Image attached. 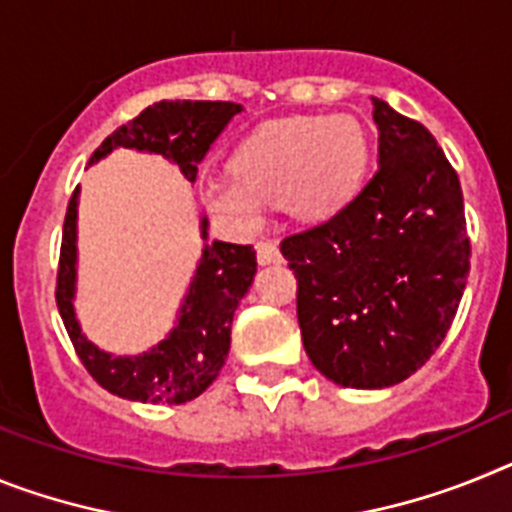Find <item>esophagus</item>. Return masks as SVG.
Wrapping results in <instances>:
<instances>
[{
	"label": "esophagus",
	"mask_w": 512,
	"mask_h": 512,
	"mask_svg": "<svg viewBox=\"0 0 512 512\" xmlns=\"http://www.w3.org/2000/svg\"><path fill=\"white\" fill-rule=\"evenodd\" d=\"M255 250H257V262H260V265H275V262L283 260L278 247H275V242H268V239L257 242Z\"/></svg>",
	"instance_id": "obj_1"
}]
</instances>
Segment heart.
Masks as SVG:
<instances>
[{
    "label": "heart",
    "mask_w": 512,
    "mask_h": 512,
    "mask_svg": "<svg viewBox=\"0 0 512 512\" xmlns=\"http://www.w3.org/2000/svg\"><path fill=\"white\" fill-rule=\"evenodd\" d=\"M366 164L368 136L350 115L286 118L239 144L234 175L201 180V201L237 234L255 231L268 206H286L301 221H324L353 201Z\"/></svg>",
    "instance_id": "heart-1"
}]
</instances>
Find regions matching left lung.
I'll return each instance as SVG.
<instances>
[{"label":"left lung","instance_id":"8db88e82","mask_svg":"<svg viewBox=\"0 0 512 512\" xmlns=\"http://www.w3.org/2000/svg\"><path fill=\"white\" fill-rule=\"evenodd\" d=\"M379 170L324 224L281 242L309 361L350 389H384L438 350L469 275L459 175L422 123L373 97Z\"/></svg>","mask_w":512,"mask_h":512}]
</instances>
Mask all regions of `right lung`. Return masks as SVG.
Segmentation results:
<instances>
[{"label":"right lung","mask_w":512,"mask_h":512,"mask_svg":"<svg viewBox=\"0 0 512 512\" xmlns=\"http://www.w3.org/2000/svg\"><path fill=\"white\" fill-rule=\"evenodd\" d=\"M242 113L237 102L162 100L141 110L126 126L115 128L90 157V164L108 157L113 149H136L162 154L195 182L198 164L219 139L226 123ZM77 193L71 195L61 237L56 304L79 361L92 379L131 402L185 404L201 397L216 381L231 342V319L257 273V257L250 244L211 242L203 255L188 296L180 306L175 330L159 345L139 355H110L84 337L74 314L77 288ZM208 221H201L206 239Z\"/></svg>","instance_id":"right-lung-1"}]
</instances>
